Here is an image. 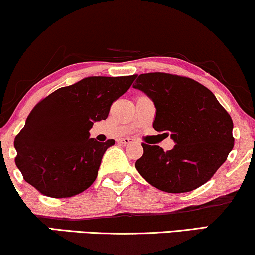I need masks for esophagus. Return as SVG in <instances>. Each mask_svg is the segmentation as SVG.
Wrapping results in <instances>:
<instances>
[{
  "label": "esophagus",
  "mask_w": 255,
  "mask_h": 255,
  "mask_svg": "<svg viewBox=\"0 0 255 255\" xmlns=\"http://www.w3.org/2000/svg\"><path fill=\"white\" fill-rule=\"evenodd\" d=\"M133 139H130V137H124V139H119L118 142L120 143H124V145H128V143H130Z\"/></svg>",
  "instance_id": "obj_1"
}]
</instances>
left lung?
Instances as JSON below:
<instances>
[{
	"mask_svg": "<svg viewBox=\"0 0 255 255\" xmlns=\"http://www.w3.org/2000/svg\"><path fill=\"white\" fill-rule=\"evenodd\" d=\"M133 88L154 102L153 128L176 143L167 152L142 143L143 154L135 162L139 173L171 194L207 183L234 147L233 120L215 95L194 79L164 72L142 73Z\"/></svg>",
	"mask_w": 255,
	"mask_h": 255,
	"instance_id": "obj_1",
	"label": "left lung"
}]
</instances>
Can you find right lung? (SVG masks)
<instances>
[{
	"label": "right lung",
	"mask_w": 255,
	"mask_h": 255,
	"mask_svg": "<svg viewBox=\"0 0 255 255\" xmlns=\"http://www.w3.org/2000/svg\"><path fill=\"white\" fill-rule=\"evenodd\" d=\"M136 76L83 78L59 88L36 104L14 140L15 164L40 194L72 197L95 182L104 152L114 140L90 139L94 122L108 118L110 106Z\"/></svg>",
	"instance_id": "right-lung-1"
}]
</instances>
